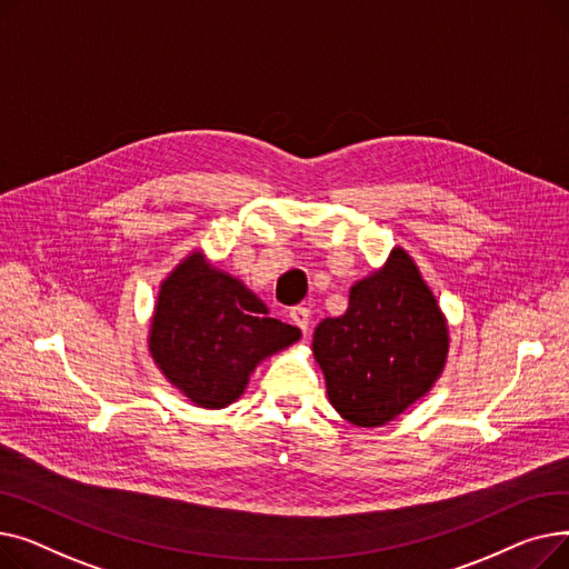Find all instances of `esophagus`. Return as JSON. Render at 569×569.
Masks as SVG:
<instances>
[{
    "label": "esophagus",
    "instance_id": "34e87169",
    "mask_svg": "<svg viewBox=\"0 0 569 569\" xmlns=\"http://www.w3.org/2000/svg\"><path fill=\"white\" fill-rule=\"evenodd\" d=\"M309 318H311V311L307 307L290 309V320H292V325L300 327L302 335H307V330H309Z\"/></svg>",
    "mask_w": 569,
    "mask_h": 569
}]
</instances>
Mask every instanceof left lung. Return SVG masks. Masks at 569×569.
<instances>
[{
    "instance_id": "obj_1",
    "label": "left lung",
    "mask_w": 569,
    "mask_h": 569,
    "mask_svg": "<svg viewBox=\"0 0 569 569\" xmlns=\"http://www.w3.org/2000/svg\"><path fill=\"white\" fill-rule=\"evenodd\" d=\"M447 322L403 249L350 288L348 311L313 332V357L335 410L355 427H382L425 397L447 360Z\"/></svg>"
}]
</instances>
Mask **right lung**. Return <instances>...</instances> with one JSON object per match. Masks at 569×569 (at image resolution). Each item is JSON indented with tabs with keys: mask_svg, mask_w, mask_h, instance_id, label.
Returning a JSON list of instances; mask_svg holds the SVG:
<instances>
[{
	"mask_svg": "<svg viewBox=\"0 0 569 569\" xmlns=\"http://www.w3.org/2000/svg\"><path fill=\"white\" fill-rule=\"evenodd\" d=\"M302 332L267 316L242 283L189 256L161 283L149 352L163 376L200 408L239 399L251 371Z\"/></svg>",
	"mask_w": 569,
	"mask_h": 569,
	"instance_id": "add662e5",
	"label": "right lung"
}]
</instances>
